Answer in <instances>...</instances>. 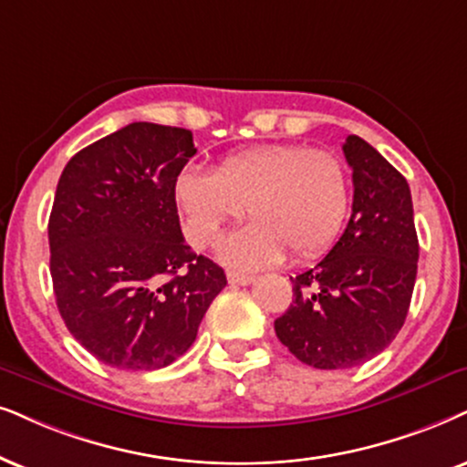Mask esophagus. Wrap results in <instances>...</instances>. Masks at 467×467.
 <instances>
[{
  "instance_id": "esophagus-1",
  "label": "esophagus",
  "mask_w": 467,
  "mask_h": 467,
  "mask_svg": "<svg viewBox=\"0 0 467 467\" xmlns=\"http://www.w3.org/2000/svg\"><path fill=\"white\" fill-rule=\"evenodd\" d=\"M226 277H228L230 285H237V286H247V285H252V282H254V275L239 274V271H228Z\"/></svg>"
}]
</instances>
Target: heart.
Here are the masks:
<instances>
[{"instance_id": "obj_1", "label": "heart", "mask_w": 467, "mask_h": 467, "mask_svg": "<svg viewBox=\"0 0 467 467\" xmlns=\"http://www.w3.org/2000/svg\"><path fill=\"white\" fill-rule=\"evenodd\" d=\"M187 239L209 247L250 206L252 223L222 245L233 267L263 269L291 250L310 258L327 250L345 226L351 182L345 161L306 144H267L234 152L217 172L190 168L176 179Z\"/></svg>"}]
</instances>
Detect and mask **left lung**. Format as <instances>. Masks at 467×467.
Returning <instances> with one entry per match:
<instances>
[{
	"mask_svg": "<svg viewBox=\"0 0 467 467\" xmlns=\"http://www.w3.org/2000/svg\"><path fill=\"white\" fill-rule=\"evenodd\" d=\"M342 152L353 170L351 220L317 267L291 277L293 304L274 323L282 345L321 370L368 362L397 338L418 271L405 176L358 135Z\"/></svg>",
	"mask_w": 467,
	"mask_h": 467,
	"instance_id": "left-lung-1",
	"label": "left lung"
}]
</instances>
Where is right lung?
I'll return each mask as SVG.
<instances>
[{
  "mask_svg": "<svg viewBox=\"0 0 467 467\" xmlns=\"http://www.w3.org/2000/svg\"><path fill=\"white\" fill-rule=\"evenodd\" d=\"M193 155L187 129L131 122L77 152L57 181L49 217L57 310L75 340L114 368L172 364L226 286L220 265L181 233L176 179Z\"/></svg>",
  "mask_w": 467,
  "mask_h": 467,
  "instance_id": "obj_1",
  "label": "right lung"
}]
</instances>
